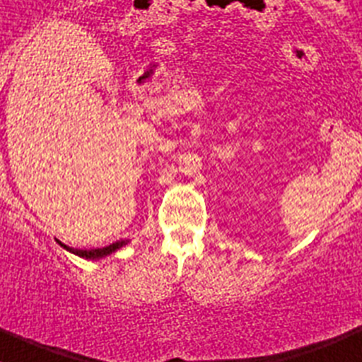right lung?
Instances as JSON below:
<instances>
[{"label":"right lung","mask_w":362,"mask_h":362,"mask_svg":"<svg viewBox=\"0 0 362 362\" xmlns=\"http://www.w3.org/2000/svg\"><path fill=\"white\" fill-rule=\"evenodd\" d=\"M57 243H59V245L63 247V249H66L68 252L79 256V258H84V259H100V258H104V256H110V254H112V252L119 250L120 247H124L126 243H128V240H120V242L112 243V245L103 247V249H90V250H86V249H71V247H68V245H64V243H61L59 240H57Z\"/></svg>","instance_id":"add662e5"}]
</instances>
